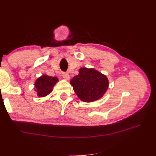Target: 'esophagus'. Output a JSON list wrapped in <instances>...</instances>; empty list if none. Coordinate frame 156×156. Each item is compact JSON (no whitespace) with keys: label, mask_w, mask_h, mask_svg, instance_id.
<instances>
[{"label":"esophagus","mask_w":156,"mask_h":156,"mask_svg":"<svg viewBox=\"0 0 156 156\" xmlns=\"http://www.w3.org/2000/svg\"><path fill=\"white\" fill-rule=\"evenodd\" d=\"M62 77H63L65 80H66V81H68V80H69V78H70L69 74L67 73H62Z\"/></svg>","instance_id":"34e87169"}]
</instances>
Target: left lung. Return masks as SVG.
<instances>
[{"mask_svg": "<svg viewBox=\"0 0 156 156\" xmlns=\"http://www.w3.org/2000/svg\"><path fill=\"white\" fill-rule=\"evenodd\" d=\"M79 72L70 81L78 98L84 102L100 100L108 87L107 77L94 68H81Z\"/></svg>", "mask_w": 156, "mask_h": 156, "instance_id": "8db88e82", "label": "left lung"}]
</instances>
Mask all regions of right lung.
Masks as SVG:
<instances>
[{"label": "right lung", "mask_w": 156, "mask_h": 156, "mask_svg": "<svg viewBox=\"0 0 156 156\" xmlns=\"http://www.w3.org/2000/svg\"><path fill=\"white\" fill-rule=\"evenodd\" d=\"M58 81V79L56 77H51L47 75H43L37 78L34 83L35 91L37 96L45 97L53 91V87Z\"/></svg>", "instance_id": "obj_1"}]
</instances>
